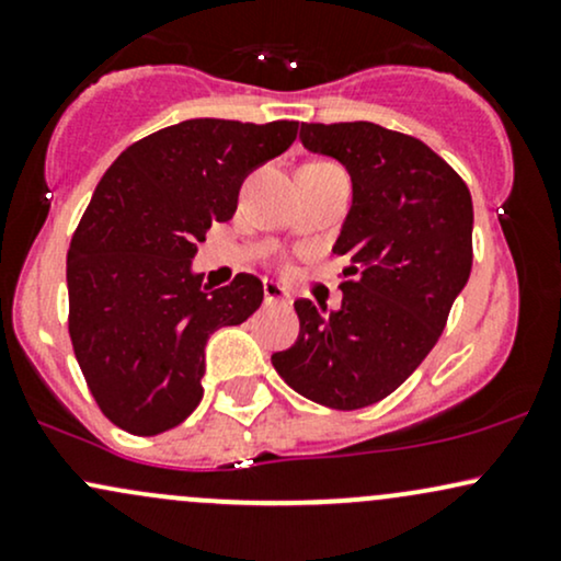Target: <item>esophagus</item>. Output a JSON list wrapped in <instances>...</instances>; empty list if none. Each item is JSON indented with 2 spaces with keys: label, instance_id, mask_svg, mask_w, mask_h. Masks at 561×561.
Returning a JSON list of instances; mask_svg holds the SVG:
<instances>
[{
  "label": "esophagus",
  "instance_id": "34e87169",
  "mask_svg": "<svg viewBox=\"0 0 561 561\" xmlns=\"http://www.w3.org/2000/svg\"><path fill=\"white\" fill-rule=\"evenodd\" d=\"M263 300L272 306V302H289V295L285 293V287L274 285V282H263Z\"/></svg>",
  "mask_w": 561,
  "mask_h": 561
}]
</instances>
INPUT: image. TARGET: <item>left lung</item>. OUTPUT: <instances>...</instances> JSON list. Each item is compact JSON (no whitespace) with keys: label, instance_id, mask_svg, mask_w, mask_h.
<instances>
[{"label":"left lung","instance_id":"left-lung-1","mask_svg":"<svg viewBox=\"0 0 561 561\" xmlns=\"http://www.w3.org/2000/svg\"><path fill=\"white\" fill-rule=\"evenodd\" d=\"M300 141L351 173L334 242L351 279L337 311L295 300L300 334L272 364L308 401L364 409L401 388L440 337L472 272V195L424 141L369 121L302 124Z\"/></svg>","mask_w":561,"mask_h":561}]
</instances>
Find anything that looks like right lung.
<instances>
[{
	"mask_svg": "<svg viewBox=\"0 0 561 561\" xmlns=\"http://www.w3.org/2000/svg\"><path fill=\"white\" fill-rule=\"evenodd\" d=\"M295 137L298 121H182L126 147L96 184L68 250V332L96 405L126 433L182 424L210 334L259 311V276L208 289L192 259L234 216L244 176Z\"/></svg>",
	"mask_w": 561,
	"mask_h": 561,
	"instance_id": "right-lung-1",
	"label": "right lung"
}]
</instances>
